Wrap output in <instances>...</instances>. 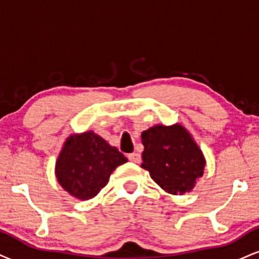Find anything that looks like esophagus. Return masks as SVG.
<instances>
[{"instance_id":"1","label":"esophagus","mask_w":259,"mask_h":259,"mask_svg":"<svg viewBox=\"0 0 259 259\" xmlns=\"http://www.w3.org/2000/svg\"><path fill=\"white\" fill-rule=\"evenodd\" d=\"M127 158H129L130 162H133V163H139L140 159H141V156H140L139 153L133 152V153H130L129 156H127Z\"/></svg>"}]
</instances>
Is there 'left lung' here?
I'll return each instance as SVG.
<instances>
[{"label": "left lung", "mask_w": 259, "mask_h": 259, "mask_svg": "<svg viewBox=\"0 0 259 259\" xmlns=\"http://www.w3.org/2000/svg\"><path fill=\"white\" fill-rule=\"evenodd\" d=\"M144 163L151 178L163 190L173 195L191 191L196 180L203 175V153L185 127L156 125L142 133Z\"/></svg>", "instance_id": "obj_1"}]
</instances>
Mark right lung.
I'll use <instances>...</instances> for the list:
<instances>
[{
  "instance_id": "obj_1",
  "label": "right lung",
  "mask_w": 259,
  "mask_h": 259,
  "mask_svg": "<svg viewBox=\"0 0 259 259\" xmlns=\"http://www.w3.org/2000/svg\"><path fill=\"white\" fill-rule=\"evenodd\" d=\"M127 160L124 154L92 132L72 135L57 163L58 183L79 200H89L107 185L109 175Z\"/></svg>"
}]
</instances>
